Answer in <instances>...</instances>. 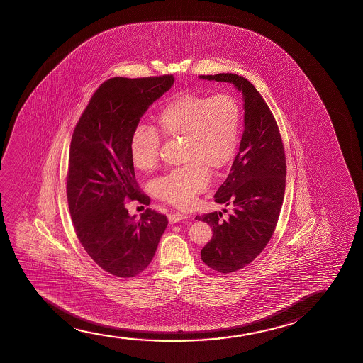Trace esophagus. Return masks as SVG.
<instances>
[{
	"label": "esophagus",
	"instance_id": "esophagus-1",
	"mask_svg": "<svg viewBox=\"0 0 363 363\" xmlns=\"http://www.w3.org/2000/svg\"><path fill=\"white\" fill-rule=\"evenodd\" d=\"M189 217L184 213H179V212H174V213H171L169 216V223H177L179 220H184V219H187Z\"/></svg>",
	"mask_w": 363,
	"mask_h": 363
}]
</instances>
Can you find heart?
I'll list each match as a JSON object with an SVG mask.
<instances>
[{"label":"heart","instance_id":"obj_1","mask_svg":"<svg viewBox=\"0 0 363 363\" xmlns=\"http://www.w3.org/2000/svg\"><path fill=\"white\" fill-rule=\"evenodd\" d=\"M242 110L232 95H179L160 110L157 124L167 138H184L187 164L152 182L157 199L179 208L194 203L209 184V169H220L233 159L238 146ZM161 135L146 125L135 126L130 136V157L135 167L150 172L157 166Z\"/></svg>","mask_w":363,"mask_h":363}]
</instances>
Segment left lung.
I'll list each match as a JSON object with an SVG mask.
<instances>
[{
  "label": "left lung",
  "instance_id": "obj_1",
  "mask_svg": "<svg viewBox=\"0 0 363 363\" xmlns=\"http://www.w3.org/2000/svg\"><path fill=\"white\" fill-rule=\"evenodd\" d=\"M199 78L228 82L243 93L245 114L239 152L214 194V201L229 206L232 213L225 219L222 212L196 217L213 230L201 250L203 263L218 273H233L252 263L273 237L285 192V150L273 113L249 80L232 73Z\"/></svg>",
  "mask_w": 363,
  "mask_h": 363
}]
</instances>
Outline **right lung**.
I'll return each instance as SVG.
<instances>
[{
  "label": "right lung",
  "mask_w": 363,
  "mask_h": 363,
  "mask_svg": "<svg viewBox=\"0 0 363 363\" xmlns=\"http://www.w3.org/2000/svg\"><path fill=\"white\" fill-rule=\"evenodd\" d=\"M174 75L115 77L91 95L70 141L67 199L75 234L90 258L120 278L143 273L154 258L167 217L146 208L129 216L126 201L149 206L130 157V136Z\"/></svg>",
  "instance_id": "add662e5"
}]
</instances>
